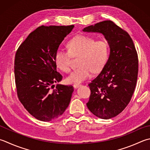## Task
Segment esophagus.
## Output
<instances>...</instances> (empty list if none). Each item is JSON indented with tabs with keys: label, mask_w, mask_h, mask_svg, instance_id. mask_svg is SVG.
Wrapping results in <instances>:
<instances>
[{
	"label": "esophagus",
	"mask_w": 150,
	"mask_h": 150,
	"mask_svg": "<svg viewBox=\"0 0 150 150\" xmlns=\"http://www.w3.org/2000/svg\"><path fill=\"white\" fill-rule=\"evenodd\" d=\"M80 86H81V84H79V83H75L73 85V87H74L75 89H77L78 87H79Z\"/></svg>",
	"instance_id": "obj_1"
}]
</instances>
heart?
<instances>
[{
  "mask_svg": "<svg viewBox=\"0 0 150 150\" xmlns=\"http://www.w3.org/2000/svg\"><path fill=\"white\" fill-rule=\"evenodd\" d=\"M67 50H57L54 55L56 66L62 71L70 70V58L80 56L78 66L67 77L69 83H80L91 76L92 72L101 71L109 58V46L103 40H95L91 36L78 35L69 40Z\"/></svg>",
  "mask_w": 150,
  "mask_h": 150,
  "instance_id": "heart-1",
  "label": "heart"
}]
</instances>
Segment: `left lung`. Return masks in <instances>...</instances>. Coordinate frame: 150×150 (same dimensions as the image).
I'll return each mask as SVG.
<instances>
[{"mask_svg":"<svg viewBox=\"0 0 150 150\" xmlns=\"http://www.w3.org/2000/svg\"><path fill=\"white\" fill-rule=\"evenodd\" d=\"M83 32L104 35L110 55L100 73L89 83L91 95L87 106L101 119L116 116L128 105L136 87L138 59L131 36L112 21H104L84 28Z\"/></svg>","mask_w":150,"mask_h":150,"instance_id":"8db88e82","label":"left lung"}]
</instances>
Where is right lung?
Segmentation results:
<instances>
[{
	"instance_id": "obj_1",
	"label": "right lung",
	"mask_w": 150,
	"mask_h": 150,
	"mask_svg": "<svg viewBox=\"0 0 150 150\" xmlns=\"http://www.w3.org/2000/svg\"><path fill=\"white\" fill-rule=\"evenodd\" d=\"M74 25L40 26L29 34L17 50L14 61L17 93L21 104L36 119H57L69 106L74 88L55 83L63 76L57 72L55 53Z\"/></svg>"
}]
</instances>
